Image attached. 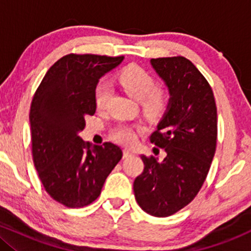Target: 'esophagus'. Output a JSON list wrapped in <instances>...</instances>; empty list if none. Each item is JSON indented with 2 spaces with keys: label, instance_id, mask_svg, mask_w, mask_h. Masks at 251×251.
Instances as JSON below:
<instances>
[{
  "label": "esophagus",
  "instance_id": "esophagus-1",
  "mask_svg": "<svg viewBox=\"0 0 251 251\" xmlns=\"http://www.w3.org/2000/svg\"><path fill=\"white\" fill-rule=\"evenodd\" d=\"M132 154H133V152L129 151V150H127V149L124 150V158H128V157H131Z\"/></svg>",
  "mask_w": 251,
  "mask_h": 251
}]
</instances>
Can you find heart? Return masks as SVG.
I'll list each match as a JSON object with an SVG mask.
<instances>
[{
    "label": "heart",
    "instance_id": "heart-1",
    "mask_svg": "<svg viewBox=\"0 0 251 251\" xmlns=\"http://www.w3.org/2000/svg\"><path fill=\"white\" fill-rule=\"evenodd\" d=\"M119 82L123 88L137 100H142L144 109L150 114H157L165 108L168 103V93L162 88L155 87L154 77L137 65H129L120 72ZM111 88L106 82L98 83L94 99L98 108H102L107 102ZM113 138L125 145H131L137 139L135 129L131 126L122 125L113 131Z\"/></svg>",
    "mask_w": 251,
    "mask_h": 251
}]
</instances>
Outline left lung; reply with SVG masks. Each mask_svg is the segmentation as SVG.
<instances>
[{"label":"left lung","instance_id":"1","mask_svg":"<svg viewBox=\"0 0 251 251\" xmlns=\"http://www.w3.org/2000/svg\"><path fill=\"white\" fill-rule=\"evenodd\" d=\"M168 86L165 113L150 140L164 149L162 162L142 155L144 171L133 183L135 200L154 217H168L197 196L217 144V108L209 82L184 56L151 59Z\"/></svg>","mask_w":251,"mask_h":251}]
</instances>
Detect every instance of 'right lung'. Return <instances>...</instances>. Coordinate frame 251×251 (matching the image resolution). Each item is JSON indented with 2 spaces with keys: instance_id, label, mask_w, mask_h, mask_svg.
<instances>
[{
  "instance_id": "add662e5",
  "label": "right lung",
  "mask_w": 251,
  "mask_h": 251,
  "mask_svg": "<svg viewBox=\"0 0 251 251\" xmlns=\"http://www.w3.org/2000/svg\"><path fill=\"white\" fill-rule=\"evenodd\" d=\"M124 56L68 54L43 76L30 105L31 153L47 194L67 208H82L101 194L106 178L123 157L112 143L92 145L79 133L96 113L99 79Z\"/></svg>"
}]
</instances>
